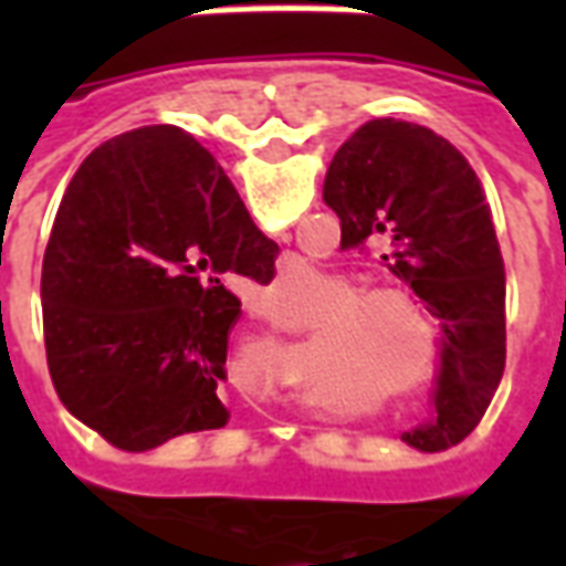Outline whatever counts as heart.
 <instances>
[{"mask_svg":"<svg viewBox=\"0 0 566 566\" xmlns=\"http://www.w3.org/2000/svg\"><path fill=\"white\" fill-rule=\"evenodd\" d=\"M306 270L279 279L282 294L308 291ZM336 303L315 315L308 345L339 373L381 391L391 403H412L433 391L442 369V352L424 306L403 287H360L348 279H331Z\"/></svg>","mask_w":566,"mask_h":566,"instance_id":"obj_1","label":"heart"}]
</instances>
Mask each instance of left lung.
<instances>
[{"mask_svg":"<svg viewBox=\"0 0 566 566\" xmlns=\"http://www.w3.org/2000/svg\"><path fill=\"white\" fill-rule=\"evenodd\" d=\"M324 202L343 245H385V266L439 318L437 418L409 446H458L485 416L506 364V272L482 181L451 142L409 120L376 117L333 154Z\"/></svg>","mask_w":566,"mask_h":566,"instance_id":"left-lung-1","label":"left lung"}]
</instances>
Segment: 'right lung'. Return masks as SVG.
Here are the masks:
<instances>
[{"instance_id":"obj_1","label":"right lung","mask_w":566,"mask_h":566,"mask_svg":"<svg viewBox=\"0 0 566 566\" xmlns=\"http://www.w3.org/2000/svg\"><path fill=\"white\" fill-rule=\"evenodd\" d=\"M275 254L185 129L103 142L69 181L42 263L56 397L120 451L223 427L227 339L242 315L223 282L270 284Z\"/></svg>"}]
</instances>
